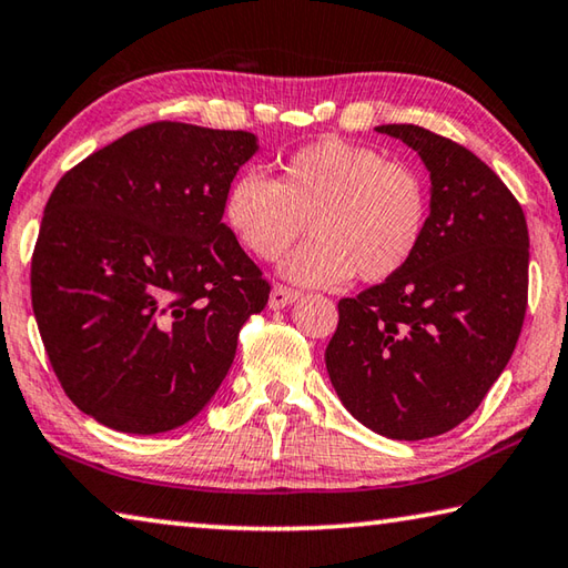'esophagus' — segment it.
I'll use <instances>...</instances> for the list:
<instances>
[{"label": "esophagus", "instance_id": "1", "mask_svg": "<svg viewBox=\"0 0 568 568\" xmlns=\"http://www.w3.org/2000/svg\"><path fill=\"white\" fill-rule=\"evenodd\" d=\"M297 297H301V293L293 291V287H285V285H273L271 291V301H267V305L273 307V311H281V307H287L293 305Z\"/></svg>", "mask_w": 568, "mask_h": 568}]
</instances>
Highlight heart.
<instances>
[{
    "instance_id": "b5f03b06",
    "label": "heart",
    "mask_w": 568,
    "mask_h": 568,
    "mask_svg": "<svg viewBox=\"0 0 568 568\" xmlns=\"http://www.w3.org/2000/svg\"><path fill=\"white\" fill-rule=\"evenodd\" d=\"M223 217L250 255L277 261L307 230L315 235L285 261L301 285L363 283L398 275L426 237L428 190L406 162L323 138L281 162L277 180L243 172L225 192Z\"/></svg>"
}]
</instances>
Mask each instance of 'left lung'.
<instances>
[{"mask_svg": "<svg viewBox=\"0 0 568 568\" xmlns=\"http://www.w3.org/2000/svg\"><path fill=\"white\" fill-rule=\"evenodd\" d=\"M430 175L426 237L398 275L338 303L325 368L365 428L420 440L456 428L501 376L521 335L528 227L501 178L418 124H381Z\"/></svg>", "mask_w": 568, "mask_h": 568, "instance_id": "left-lung-1", "label": "left lung"}]
</instances>
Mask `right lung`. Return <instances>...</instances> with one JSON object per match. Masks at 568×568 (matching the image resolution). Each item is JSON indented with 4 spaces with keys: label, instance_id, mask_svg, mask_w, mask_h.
Here are the masks:
<instances>
[{
    "label": "right lung",
    "instance_id": "add662e5",
    "mask_svg": "<svg viewBox=\"0 0 568 568\" xmlns=\"http://www.w3.org/2000/svg\"><path fill=\"white\" fill-rule=\"evenodd\" d=\"M243 130L152 122L57 182L32 307L70 400L122 434L185 426L215 396L271 285L223 223Z\"/></svg>",
    "mask_w": 568,
    "mask_h": 568
}]
</instances>
